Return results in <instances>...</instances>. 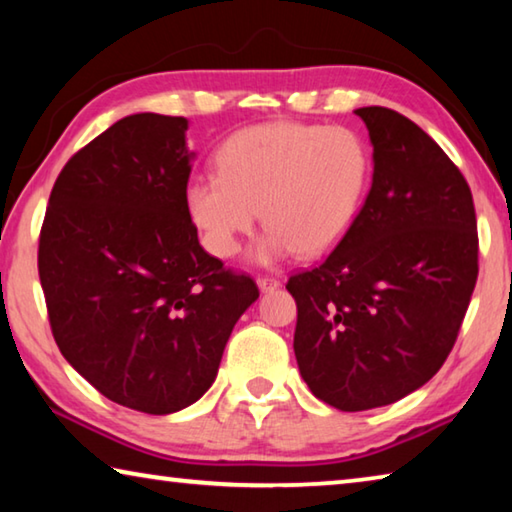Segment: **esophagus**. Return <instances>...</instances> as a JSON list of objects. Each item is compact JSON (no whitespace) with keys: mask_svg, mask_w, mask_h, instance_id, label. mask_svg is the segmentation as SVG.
Instances as JSON below:
<instances>
[{"mask_svg":"<svg viewBox=\"0 0 512 512\" xmlns=\"http://www.w3.org/2000/svg\"><path fill=\"white\" fill-rule=\"evenodd\" d=\"M280 280H277V277H268V275H262V277H257V287L262 289L264 293H268V291H275V289H280Z\"/></svg>","mask_w":512,"mask_h":512,"instance_id":"obj_1","label":"esophagus"}]
</instances>
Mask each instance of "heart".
<instances>
[{"mask_svg":"<svg viewBox=\"0 0 512 512\" xmlns=\"http://www.w3.org/2000/svg\"><path fill=\"white\" fill-rule=\"evenodd\" d=\"M216 176L187 185V214L214 257L239 253L262 214L253 257H316L348 235L366 201L372 158L343 126L268 121L235 133L214 158ZM260 212L257 213L256 210Z\"/></svg>","mask_w":512,"mask_h":512,"instance_id":"b5f03b06","label":"heart"}]
</instances>
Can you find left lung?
<instances>
[{"instance_id":"1","label":"left lung","mask_w":512,"mask_h":512,"mask_svg":"<svg viewBox=\"0 0 512 512\" xmlns=\"http://www.w3.org/2000/svg\"><path fill=\"white\" fill-rule=\"evenodd\" d=\"M372 142V187L320 266L289 277L309 391L339 411L402 400L452 352L479 275L472 192L447 153L400 112L354 110Z\"/></svg>"}]
</instances>
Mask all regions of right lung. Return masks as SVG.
Masks as SVG:
<instances>
[{
  "mask_svg": "<svg viewBox=\"0 0 512 512\" xmlns=\"http://www.w3.org/2000/svg\"><path fill=\"white\" fill-rule=\"evenodd\" d=\"M187 119L140 112L74 153L51 189L38 273L51 334L81 377L167 415L212 386L253 277L198 244L185 192Z\"/></svg>",
  "mask_w": 512,
  "mask_h": 512,
  "instance_id": "obj_1",
  "label": "right lung"
}]
</instances>
